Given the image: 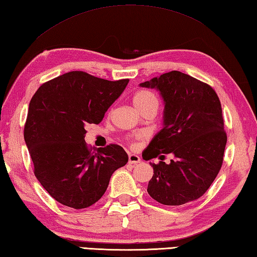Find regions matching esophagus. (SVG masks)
Segmentation results:
<instances>
[{
	"label": "esophagus",
	"mask_w": 257,
	"mask_h": 257,
	"mask_svg": "<svg viewBox=\"0 0 257 257\" xmlns=\"http://www.w3.org/2000/svg\"><path fill=\"white\" fill-rule=\"evenodd\" d=\"M128 163L129 164H138V163H141V157L138 155H135V154H129Z\"/></svg>",
	"instance_id": "obj_1"
}]
</instances>
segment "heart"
I'll return each mask as SVG.
<instances>
[{"label": "heart", "mask_w": 257, "mask_h": 257, "mask_svg": "<svg viewBox=\"0 0 257 257\" xmlns=\"http://www.w3.org/2000/svg\"><path fill=\"white\" fill-rule=\"evenodd\" d=\"M133 104L139 112L149 105H157L158 101L156 95L148 90H141L135 93L133 96ZM134 146V144H132Z\"/></svg>", "instance_id": "b5f03b06"}]
</instances>
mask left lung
<instances>
[{"label": "left lung", "mask_w": 257, "mask_h": 257, "mask_svg": "<svg viewBox=\"0 0 257 257\" xmlns=\"http://www.w3.org/2000/svg\"><path fill=\"white\" fill-rule=\"evenodd\" d=\"M164 100V127L143 153L144 160L173 153L170 165L152 163L147 192L165 206H181L207 192L221 169L227 135L221 104L207 83L172 71L142 83Z\"/></svg>", "instance_id": "1"}]
</instances>
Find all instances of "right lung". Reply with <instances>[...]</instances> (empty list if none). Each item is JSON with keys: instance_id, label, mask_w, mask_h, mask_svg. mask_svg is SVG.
<instances>
[{"instance_id": "obj_1", "label": "right lung", "mask_w": 257, "mask_h": 257, "mask_svg": "<svg viewBox=\"0 0 257 257\" xmlns=\"http://www.w3.org/2000/svg\"><path fill=\"white\" fill-rule=\"evenodd\" d=\"M128 82L74 71L44 83L32 96L25 141L36 177L64 206L84 209L94 204L113 172L127 164V153L119 145L93 149L84 137L85 125L101 122Z\"/></svg>"}]
</instances>
